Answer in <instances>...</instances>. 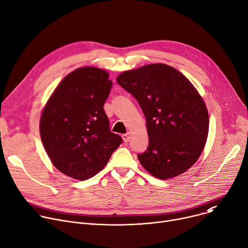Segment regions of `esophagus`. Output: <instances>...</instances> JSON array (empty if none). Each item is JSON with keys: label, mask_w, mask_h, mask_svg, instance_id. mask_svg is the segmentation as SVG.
Here are the masks:
<instances>
[{"label": "esophagus", "mask_w": 248, "mask_h": 248, "mask_svg": "<svg viewBox=\"0 0 248 248\" xmlns=\"http://www.w3.org/2000/svg\"><path fill=\"white\" fill-rule=\"evenodd\" d=\"M122 138H123V140H124V142H128V141H129V140H130V134H129V133L123 134Z\"/></svg>", "instance_id": "1"}]
</instances>
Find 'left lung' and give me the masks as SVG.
Returning <instances> with one entry per match:
<instances>
[{
	"label": "left lung",
	"instance_id": "left-lung-1",
	"mask_svg": "<svg viewBox=\"0 0 248 248\" xmlns=\"http://www.w3.org/2000/svg\"><path fill=\"white\" fill-rule=\"evenodd\" d=\"M117 82L146 118L149 145L138 156L142 167L161 180L190 169L205 148L209 112L189 79L174 67L154 63L121 73Z\"/></svg>",
	"mask_w": 248,
	"mask_h": 248
}]
</instances>
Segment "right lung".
Segmentation results:
<instances>
[{"label":"right lung","instance_id":"right-lung-1","mask_svg":"<svg viewBox=\"0 0 248 248\" xmlns=\"http://www.w3.org/2000/svg\"><path fill=\"white\" fill-rule=\"evenodd\" d=\"M108 73L85 66L66 75L44 106L39 132L54 167L86 180L99 173L122 143L104 110L112 82Z\"/></svg>","mask_w":248,"mask_h":248}]
</instances>
